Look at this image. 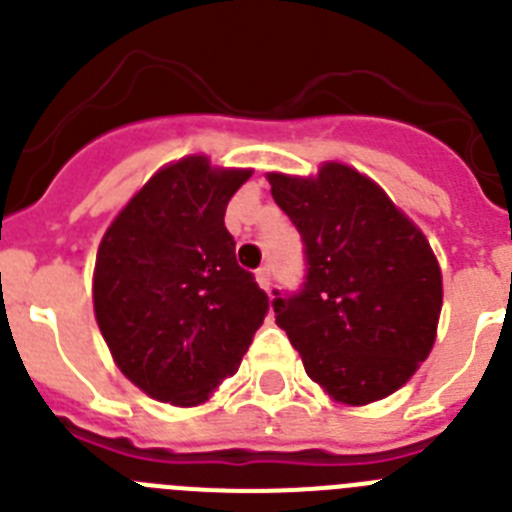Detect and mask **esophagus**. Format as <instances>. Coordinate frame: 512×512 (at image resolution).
Wrapping results in <instances>:
<instances>
[{
  "mask_svg": "<svg viewBox=\"0 0 512 512\" xmlns=\"http://www.w3.org/2000/svg\"><path fill=\"white\" fill-rule=\"evenodd\" d=\"M256 282H259L261 289H266V292H269V289H271V269H269V266H259V269H256Z\"/></svg>",
  "mask_w": 512,
  "mask_h": 512,
  "instance_id": "1",
  "label": "esophagus"
}]
</instances>
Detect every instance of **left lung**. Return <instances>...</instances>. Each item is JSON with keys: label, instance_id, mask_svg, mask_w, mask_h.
Segmentation results:
<instances>
[{"label": "left lung", "instance_id": "1", "mask_svg": "<svg viewBox=\"0 0 512 512\" xmlns=\"http://www.w3.org/2000/svg\"><path fill=\"white\" fill-rule=\"evenodd\" d=\"M269 184L305 246V282L274 289L271 307L307 377L346 405L392 395L436 341L441 269L425 235L351 166Z\"/></svg>", "mask_w": 512, "mask_h": 512}]
</instances>
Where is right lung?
<instances>
[{
	"mask_svg": "<svg viewBox=\"0 0 512 512\" xmlns=\"http://www.w3.org/2000/svg\"><path fill=\"white\" fill-rule=\"evenodd\" d=\"M248 176L182 158L135 194L99 243V330L120 372L161 402H205L238 372L269 312L225 228V207Z\"/></svg>",
	"mask_w": 512,
	"mask_h": 512,
	"instance_id": "add662e5",
	"label": "right lung"
}]
</instances>
